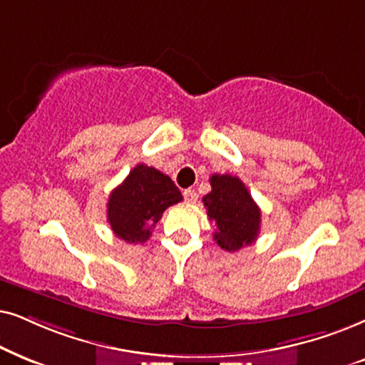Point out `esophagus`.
Returning a JSON list of instances; mask_svg holds the SVG:
<instances>
[{
    "label": "esophagus",
    "mask_w": 365,
    "mask_h": 365,
    "mask_svg": "<svg viewBox=\"0 0 365 365\" xmlns=\"http://www.w3.org/2000/svg\"><path fill=\"white\" fill-rule=\"evenodd\" d=\"M183 198H185V202H188V203H195L198 195H197L195 190H192V188H187V190L183 192Z\"/></svg>",
    "instance_id": "esophagus-1"
}]
</instances>
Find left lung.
I'll return each mask as SVG.
<instances>
[{
    "label": "left lung",
    "instance_id": "left-lung-1",
    "mask_svg": "<svg viewBox=\"0 0 365 365\" xmlns=\"http://www.w3.org/2000/svg\"><path fill=\"white\" fill-rule=\"evenodd\" d=\"M212 192L203 197L207 215L215 223L213 239L223 250L237 252L254 244L260 232V208L240 178L212 175Z\"/></svg>",
    "mask_w": 365,
    "mask_h": 365
}]
</instances>
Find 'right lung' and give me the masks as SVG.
<instances>
[{
  "label": "right lung",
  "instance_id": "right-lung-1",
  "mask_svg": "<svg viewBox=\"0 0 365 365\" xmlns=\"http://www.w3.org/2000/svg\"><path fill=\"white\" fill-rule=\"evenodd\" d=\"M183 197L168 175L138 163L108 197L106 218L118 239L143 244L170 205Z\"/></svg>",
  "mask_w": 365,
  "mask_h": 365
}]
</instances>
